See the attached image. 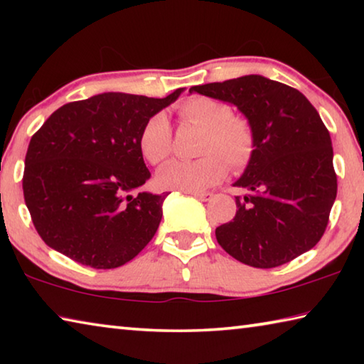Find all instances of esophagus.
Here are the masks:
<instances>
[{"instance_id": "34e87169", "label": "esophagus", "mask_w": 364, "mask_h": 364, "mask_svg": "<svg viewBox=\"0 0 364 364\" xmlns=\"http://www.w3.org/2000/svg\"><path fill=\"white\" fill-rule=\"evenodd\" d=\"M191 194H193L194 197H197V199H199V200H204V202L210 200L212 197H213L212 193H191Z\"/></svg>"}]
</instances>
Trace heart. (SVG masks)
<instances>
[{"mask_svg": "<svg viewBox=\"0 0 364 364\" xmlns=\"http://www.w3.org/2000/svg\"><path fill=\"white\" fill-rule=\"evenodd\" d=\"M186 125L200 128V159L193 162H171L157 175L162 189L199 193L218 183L226 173L225 162L232 170L247 167L255 151V134L250 122L231 114L226 102L208 96H193L178 106ZM138 146L151 165H162L171 154V125L165 114H154L141 128Z\"/></svg>", "mask_w": 364, "mask_h": 364, "instance_id": "1", "label": "heart"}]
</instances>
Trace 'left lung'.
Instances as JSON below:
<instances>
[{
    "instance_id": "obj_1",
    "label": "left lung",
    "mask_w": 364,
    "mask_h": 364,
    "mask_svg": "<svg viewBox=\"0 0 364 364\" xmlns=\"http://www.w3.org/2000/svg\"><path fill=\"white\" fill-rule=\"evenodd\" d=\"M231 102L247 117L255 151L234 186L236 217L215 230L232 258L274 268L315 247L337 196L332 143L318 110L299 90L262 75L193 86L189 93Z\"/></svg>"
}]
</instances>
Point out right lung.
<instances>
[{
  "label": "right lung",
  "instance_id": "add662e5",
  "mask_svg": "<svg viewBox=\"0 0 364 364\" xmlns=\"http://www.w3.org/2000/svg\"><path fill=\"white\" fill-rule=\"evenodd\" d=\"M102 93L59 107L30 139L22 189L49 247L96 269L133 260L156 234L168 194L130 193L149 180L138 136L181 95Z\"/></svg>",
  "mask_w": 364,
  "mask_h": 364
}]
</instances>
